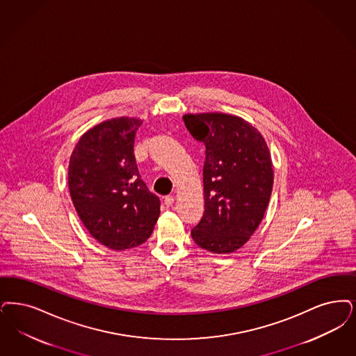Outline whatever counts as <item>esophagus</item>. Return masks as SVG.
Masks as SVG:
<instances>
[{"label": "esophagus", "instance_id": "1", "mask_svg": "<svg viewBox=\"0 0 356 356\" xmlns=\"http://www.w3.org/2000/svg\"><path fill=\"white\" fill-rule=\"evenodd\" d=\"M173 202H175V197L170 195V196H167L165 199H164V205L165 207H172L173 205Z\"/></svg>", "mask_w": 356, "mask_h": 356}]
</instances>
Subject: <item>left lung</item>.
<instances>
[{"mask_svg":"<svg viewBox=\"0 0 356 356\" xmlns=\"http://www.w3.org/2000/svg\"><path fill=\"white\" fill-rule=\"evenodd\" d=\"M183 120L205 145V212L192 229V238L212 253H232L256 232L270 200L268 144L256 128L234 115L188 114Z\"/></svg>","mask_w":356,"mask_h":356,"instance_id":"obj_1","label":"left lung"}]
</instances>
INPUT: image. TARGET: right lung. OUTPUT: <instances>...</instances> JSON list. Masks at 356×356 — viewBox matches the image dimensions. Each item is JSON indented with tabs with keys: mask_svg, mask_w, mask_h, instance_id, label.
Wrapping results in <instances>:
<instances>
[{
	"mask_svg": "<svg viewBox=\"0 0 356 356\" xmlns=\"http://www.w3.org/2000/svg\"><path fill=\"white\" fill-rule=\"evenodd\" d=\"M140 119L115 118L88 129L69 164L75 211L90 234L113 250L147 241L160 214V200L142 180L134 155Z\"/></svg>",
	"mask_w": 356,
	"mask_h": 356,
	"instance_id": "right-lung-1",
	"label": "right lung"
}]
</instances>
